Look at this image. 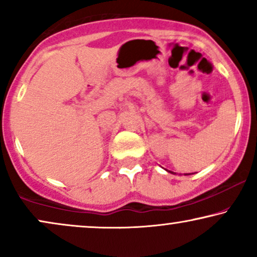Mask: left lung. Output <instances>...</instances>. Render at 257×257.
<instances>
[{"instance_id":"left-lung-1","label":"left lung","mask_w":257,"mask_h":257,"mask_svg":"<svg viewBox=\"0 0 257 257\" xmlns=\"http://www.w3.org/2000/svg\"><path fill=\"white\" fill-rule=\"evenodd\" d=\"M167 172H168V173H172V174H174L173 172H172V171H167ZM186 175H188V174H186Z\"/></svg>"}]
</instances>
